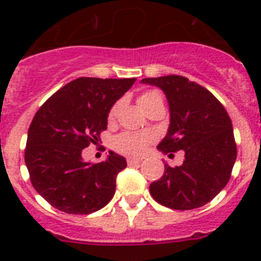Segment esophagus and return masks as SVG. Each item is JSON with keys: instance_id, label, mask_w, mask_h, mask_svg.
I'll list each match as a JSON object with an SVG mask.
<instances>
[{"instance_id": "esophagus-1", "label": "esophagus", "mask_w": 261, "mask_h": 261, "mask_svg": "<svg viewBox=\"0 0 261 261\" xmlns=\"http://www.w3.org/2000/svg\"><path fill=\"white\" fill-rule=\"evenodd\" d=\"M140 162H141V159L140 158H133V156H129V158L126 159V163H128L129 166L136 165V163H140Z\"/></svg>"}]
</instances>
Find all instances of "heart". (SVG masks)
I'll list each match as a JSON object with an SVG mask.
<instances>
[{
	"instance_id": "heart-1",
	"label": "heart",
	"mask_w": 261,
	"mask_h": 261,
	"mask_svg": "<svg viewBox=\"0 0 261 261\" xmlns=\"http://www.w3.org/2000/svg\"><path fill=\"white\" fill-rule=\"evenodd\" d=\"M154 96H158V94L154 93V91H147L144 93L138 102L140 106L144 107L147 102H150ZM120 103H115L110 110V114H108V119L112 120L116 116L117 111H119ZM151 141V136L144 135V133H133V132H124L120 136H117L116 140H115V149H116L119 153L126 154V155H142L146 150L147 145Z\"/></svg>"
}]
</instances>
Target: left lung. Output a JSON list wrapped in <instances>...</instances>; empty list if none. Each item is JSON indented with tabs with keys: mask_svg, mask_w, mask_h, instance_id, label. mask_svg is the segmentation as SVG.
I'll use <instances>...</instances> for the list:
<instances>
[{
	"mask_svg": "<svg viewBox=\"0 0 261 261\" xmlns=\"http://www.w3.org/2000/svg\"><path fill=\"white\" fill-rule=\"evenodd\" d=\"M159 87L170 106V126L158 149L184 150L181 166L165 165V174L150 184L153 199L163 206L190 211L208 204L229 181L237 144L229 115L205 87L181 75L144 78Z\"/></svg>",
	"mask_w": 261,
	"mask_h": 261,
	"instance_id": "8db88e82",
	"label": "left lung"
}]
</instances>
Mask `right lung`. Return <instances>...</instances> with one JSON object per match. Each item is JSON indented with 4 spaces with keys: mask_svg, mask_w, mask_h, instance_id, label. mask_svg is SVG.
<instances>
[{
    "mask_svg": "<svg viewBox=\"0 0 261 261\" xmlns=\"http://www.w3.org/2000/svg\"><path fill=\"white\" fill-rule=\"evenodd\" d=\"M136 78L71 81L41 106L27 135L24 162L39 195L69 214H90L111 201L124 156L110 151L100 163L85 162L82 149L100 140L115 105Z\"/></svg>",
    "mask_w": 261,
    "mask_h": 261,
    "instance_id": "1",
    "label": "right lung"
}]
</instances>
